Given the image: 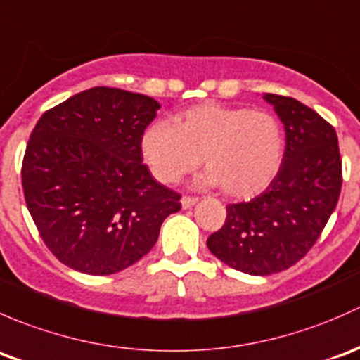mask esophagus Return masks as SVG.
I'll use <instances>...</instances> for the list:
<instances>
[{
	"label": "esophagus",
	"mask_w": 360,
	"mask_h": 360,
	"mask_svg": "<svg viewBox=\"0 0 360 360\" xmlns=\"http://www.w3.org/2000/svg\"><path fill=\"white\" fill-rule=\"evenodd\" d=\"M198 201H199L198 198H191V195H184L180 202H181V207H184V210H188V207L194 206Z\"/></svg>",
	"instance_id": "esophagus-1"
}]
</instances>
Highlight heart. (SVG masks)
Listing matches in <instances>:
<instances>
[{
	"mask_svg": "<svg viewBox=\"0 0 360 360\" xmlns=\"http://www.w3.org/2000/svg\"><path fill=\"white\" fill-rule=\"evenodd\" d=\"M284 139L266 110L206 102L185 109L172 123L158 121L142 136V154L162 184H176L202 161L201 187H224L232 198L260 194L279 172Z\"/></svg>",
	"mask_w": 360,
	"mask_h": 360,
	"instance_id": "1",
	"label": "heart"
}]
</instances>
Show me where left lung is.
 Returning a JSON list of instances; mask_svg holds the SVG:
<instances>
[{
  "mask_svg": "<svg viewBox=\"0 0 360 360\" xmlns=\"http://www.w3.org/2000/svg\"><path fill=\"white\" fill-rule=\"evenodd\" d=\"M283 121V165L265 192L227 206V220L207 237L211 253L239 272L270 276L290 269L316 244L342 191L335 128L291 97L263 94Z\"/></svg>",
  "mask_w": 360,
  "mask_h": 360,
  "instance_id": "left-lung-1",
  "label": "left lung"
}]
</instances>
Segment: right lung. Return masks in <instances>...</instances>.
<instances>
[{"label":"right lung","instance_id":"obj_1","mask_svg":"<svg viewBox=\"0 0 360 360\" xmlns=\"http://www.w3.org/2000/svg\"><path fill=\"white\" fill-rule=\"evenodd\" d=\"M158 100L97 86L46 110L22 162L25 205L64 265L109 276L146 257L180 195L142 165Z\"/></svg>","mask_w":360,"mask_h":360}]
</instances>
